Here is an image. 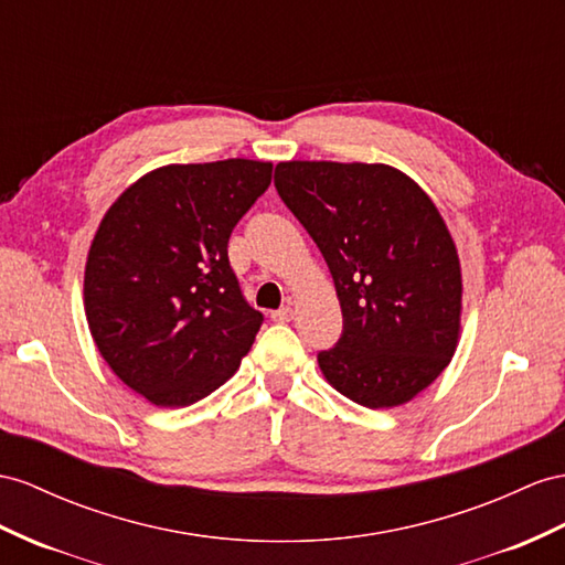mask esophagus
<instances>
[{
    "mask_svg": "<svg viewBox=\"0 0 565 565\" xmlns=\"http://www.w3.org/2000/svg\"><path fill=\"white\" fill-rule=\"evenodd\" d=\"M271 320L274 322H291L294 320V308L291 306H284L281 310L271 312Z\"/></svg>",
    "mask_w": 565,
    "mask_h": 565,
    "instance_id": "1",
    "label": "esophagus"
}]
</instances>
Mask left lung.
<instances>
[{"label": "left lung", "mask_w": 565, "mask_h": 565, "mask_svg": "<svg viewBox=\"0 0 565 565\" xmlns=\"http://www.w3.org/2000/svg\"><path fill=\"white\" fill-rule=\"evenodd\" d=\"M274 185L337 286L343 334L317 355L324 380L365 408L413 401L460 339V259L437 205L388 164L291 159Z\"/></svg>", "instance_id": "1"}]
</instances>
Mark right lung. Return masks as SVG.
<instances>
[{
  "instance_id": "1",
  "label": "right lung",
  "mask_w": 565,
  "mask_h": 565,
  "mask_svg": "<svg viewBox=\"0 0 565 565\" xmlns=\"http://www.w3.org/2000/svg\"><path fill=\"white\" fill-rule=\"evenodd\" d=\"M271 183V162L157 167L99 222L83 306L99 355L159 408L210 396L241 367L263 315L243 300L228 236Z\"/></svg>"
}]
</instances>
